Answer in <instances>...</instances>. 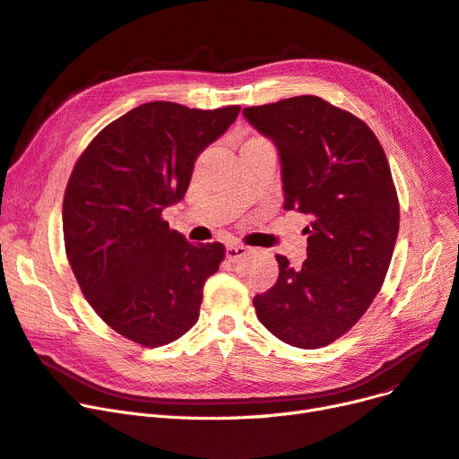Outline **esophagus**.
I'll list each match as a JSON object with an SVG mask.
<instances>
[{"mask_svg": "<svg viewBox=\"0 0 459 459\" xmlns=\"http://www.w3.org/2000/svg\"><path fill=\"white\" fill-rule=\"evenodd\" d=\"M247 251H249V249H247L246 246H238V244H230V246H227V249H225L227 259H229L230 263H236V261H240L242 257H246Z\"/></svg>", "mask_w": 459, "mask_h": 459, "instance_id": "esophagus-1", "label": "esophagus"}]
</instances>
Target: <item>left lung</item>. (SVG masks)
I'll return each instance as SVG.
<instances>
[{
	"instance_id": "left-lung-1",
	"label": "left lung",
	"mask_w": 459,
	"mask_h": 459,
	"mask_svg": "<svg viewBox=\"0 0 459 459\" xmlns=\"http://www.w3.org/2000/svg\"><path fill=\"white\" fill-rule=\"evenodd\" d=\"M274 142L285 210L312 217L300 268L276 255L280 276L253 307L285 344L314 350L348 333L378 295L399 232V198L385 152L361 118L319 96L246 108Z\"/></svg>"
}]
</instances>
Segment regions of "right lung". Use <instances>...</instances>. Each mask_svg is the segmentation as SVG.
<instances>
[{
  "label": "right lung",
  "mask_w": 459,
  "mask_h": 459,
  "mask_svg": "<svg viewBox=\"0 0 459 459\" xmlns=\"http://www.w3.org/2000/svg\"><path fill=\"white\" fill-rule=\"evenodd\" d=\"M238 113L149 101L108 125L74 166L62 206L67 261L94 312L135 344H169L198 321L225 246H193L162 210L185 196L195 160Z\"/></svg>",
  "instance_id": "add662e5"
}]
</instances>
